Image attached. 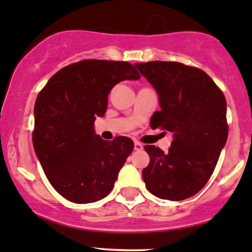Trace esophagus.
I'll use <instances>...</instances> for the list:
<instances>
[{
    "label": "esophagus",
    "mask_w": 252,
    "mask_h": 252,
    "mask_svg": "<svg viewBox=\"0 0 252 252\" xmlns=\"http://www.w3.org/2000/svg\"><path fill=\"white\" fill-rule=\"evenodd\" d=\"M143 149V144L139 142H134V150H142Z\"/></svg>",
    "instance_id": "1"
}]
</instances>
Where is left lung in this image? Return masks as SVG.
<instances>
[{"mask_svg": "<svg viewBox=\"0 0 252 252\" xmlns=\"http://www.w3.org/2000/svg\"><path fill=\"white\" fill-rule=\"evenodd\" d=\"M159 95L153 129L172 133L168 152L145 145L149 165L142 176L160 199L184 200L211 177L228 137L227 103L222 91L203 70L177 62L134 64ZM164 133V132H162Z\"/></svg>", "mask_w": 252, "mask_h": 252, "instance_id": "obj_1", "label": "left lung"}]
</instances>
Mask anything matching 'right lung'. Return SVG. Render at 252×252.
Here are the masks:
<instances>
[{
  "mask_svg": "<svg viewBox=\"0 0 252 252\" xmlns=\"http://www.w3.org/2000/svg\"><path fill=\"white\" fill-rule=\"evenodd\" d=\"M141 75L127 62L81 61L54 74L35 102L32 143L54 189L76 204L94 203L113 189L133 150L128 137L108 142L95 134L111 88Z\"/></svg>",
  "mask_w": 252,
  "mask_h": 252,
  "instance_id": "right-lung-1",
  "label": "right lung"
}]
</instances>
